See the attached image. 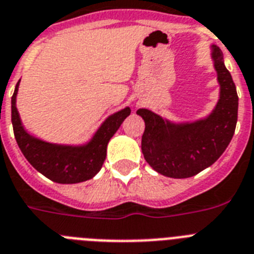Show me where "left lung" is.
I'll use <instances>...</instances> for the list:
<instances>
[{
  "label": "left lung",
  "instance_id": "obj_1",
  "mask_svg": "<svg viewBox=\"0 0 254 254\" xmlns=\"http://www.w3.org/2000/svg\"><path fill=\"white\" fill-rule=\"evenodd\" d=\"M212 58L221 91L216 108L206 119L173 124L144 108L137 111L146 124L142 135L143 156L152 169L163 176H196L216 163L235 133L239 104L235 84L225 67L221 49L213 46Z\"/></svg>",
  "mask_w": 254,
  "mask_h": 254
}]
</instances>
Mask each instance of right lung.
Returning <instances> with one entry per match:
<instances>
[{
  "label": "right lung",
  "instance_id": "1",
  "mask_svg": "<svg viewBox=\"0 0 254 254\" xmlns=\"http://www.w3.org/2000/svg\"><path fill=\"white\" fill-rule=\"evenodd\" d=\"M18 85L19 82L11 97V123L16 143L29 164L46 178L57 183H78L93 178L101 170L106 160L108 142L123 121L130 115V108L127 107L111 115L98 129L93 139L85 146L48 143L32 137L24 130L15 104Z\"/></svg>",
  "mask_w": 254,
  "mask_h": 254
}]
</instances>
